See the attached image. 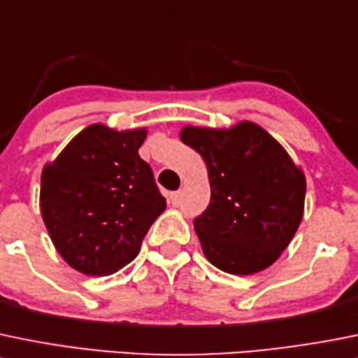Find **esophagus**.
Instances as JSON below:
<instances>
[{
    "instance_id": "34e87169",
    "label": "esophagus",
    "mask_w": 358,
    "mask_h": 358,
    "mask_svg": "<svg viewBox=\"0 0 358 358\" xmlns=\"http://www.w3.org/2000/svg\"><path fill=\"white\" fill-rule=\"evenodd\" d=\"M169 201H171L173 206H178V203H180V192H173L171 196H169Z\"/></svg>"
}]
</instances>
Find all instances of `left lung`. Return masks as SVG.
<instances>
[{
	"mask_svg": "<svg viewBox=\"0 0 358 358\" xmlns=\"http://www.w3.org/2000/svg\"><path fill=\"white\" fill-rule=\"evenodd\" d=\"M180 140L208 168L211 199L194 220L204 257L238 276L275 264L303 220V169L271 134L250 120L222 129L183 126Z\"/></svg>",
	"mask_w": 358,
	"mask_h": 358,
	"instance_id": "left-lung-1",
	"label": "left lung"
}]
</instances>
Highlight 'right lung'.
I'll use <instances>...</instances> for the list:
<instances>
[{
    "instance_id": "add662e5",
    "label": "right lung",
    "mask_w": 358,
    "mask_h": 358,
    "mask_svg": "<svg viewBox=\"0 0 358 358\" xmlns=\"http://www.w3.org/2000/svg\"><path fill=\"white\" fill-rule=\"evenodd\" d=\"M147 133L91 124L43 166L41 218L59 255L83 275L122 269L166 210L150 166L138 154Z\"/></svg>"
}]
</instances>
